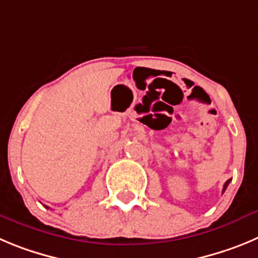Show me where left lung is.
Masks as SVG:
<instances>
[{"mask_svg":"<svg viewBox=\"0 0 258 258\" xmlns=\"http://www.w3.org/2000/svg\"><path fill=\"white\" fill-rule=\"evenodd\" d=\"M230 180L232 179H228L227 182H225V184H224V187H223V194H224V191H225V189H227V187L229 186V183H230Z\"/></svg>","mask_w":258,"mask_h":258,"instance_id":"8db88e82","label":"left lung"}]
</instances>
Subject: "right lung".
<instances>
[{
    "label": "right lung",
    "mask_w": 258,
    "mask_h": 258,
    "mask_svg": "<svg viewBox=\"0 0 258 258\" xmlns=\"http://www.w3.org/2000/svg\"><path fill=\"white\" fill-rule=\"evenodd\" d=\"M45 208H47V209H49V208H48V206H45Z\"/></svg>",
    "instance_id": "1"
}]
</instances>
